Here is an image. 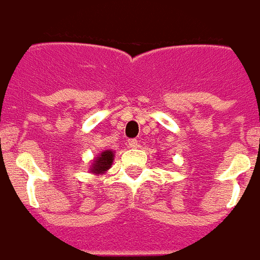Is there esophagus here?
Wrapping results in <instances>:
<instances>
[{
  "instance_id": "34e87169",
  "label": "esophagus",
  "mask_w": 260,
  "mask_h": 260,
  "mask_svg": "<svg viewBox=\"0 0 260 260\" xmlns=\"http://www.w3.org/2000/svg\"><path fill=\"white\" fill-rule=\"evenodd\" d=\"M140 146V143L137 140H128V147H132V149H137V147Z\"/></svg>"
}]
</instances>
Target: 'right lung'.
I'll return each mask as SVG.
<instances>
[{
    "instance_id": "obj_1",
    "label": "right lung",
    "mask_w": 260,
    "mask_h": 260,
    "mask_svg": "<svg viewBox=\"0 0 260 260\" xmlns=\"http://www.w3.org/2000/svg\"><path fill=\"white\" fill-rule=\"evenodd\" d=\"M114 153L113 150H103L101 154H98V157H95L92 161H91V165L88 168L90 173L95 174V176H99V174L107 173V170L111 168L114 161Z\"/></svg>"
}]
</instances>
